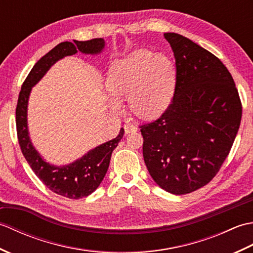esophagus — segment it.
<instances>
[{
    "label": "esophagus",
    "mask_w": 253,
    "mask_h": 253,
    "mask_svg": "<svg viewBox=\"0 0 253 253\" xmlns=\"http://www.w3.org/2000/svg\"><path fill=\"white\" fill-rule=\"evenodd\" d=\"M124 129H125V133H130V132H136L138 130V127L135 125V124H125Z\"/></svg>",
    "instance_id": "esophagus-1"
}]
</instances>
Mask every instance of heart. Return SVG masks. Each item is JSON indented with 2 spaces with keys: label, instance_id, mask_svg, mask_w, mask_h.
<instances>
[{
  "label": "heart",
  "instance_id": "1",
  "mask_svg": "<svg viewBox=\"0 0 253 253\" xmlns=\"http://www.w3.org/2000/svg\"><path fill=\"white\" fill-rule=\"evenodd\" d=\"M106 88L112 94L110 105L121 109L120 99L129 101L131 111L139 117L154 118L168 109L175 88L173 63L163 54L136 50L112 64Z\"/></svg>",
  "mask_w": 253,
  "mask_h": 253
}]
</instances>
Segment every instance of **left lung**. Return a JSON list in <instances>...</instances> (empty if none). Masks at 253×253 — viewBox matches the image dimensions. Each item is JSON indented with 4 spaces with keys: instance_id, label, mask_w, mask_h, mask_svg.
<instances>
[{
    "instance_id": "1",
    "label": "left lung",
    "mask_w": 253,
    "mask_h": 253,
    "mask_svg": "<svg viewBox=\"0 0 253 253\" xmlns=\"http://www.w3.org/2000/svg\"><path fill=\"white\" fill-rule=\"evenodd\" d=\"M174 53L176 84L168 109L139 126L142 153L153 180L186 195L215 176L237 135L243 106L226 66L195 42L164 34Z\"/></svg>"
}]
</instances>
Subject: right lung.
Masks as SVG:
<instances>
[{
  "instance_id": "add662e5",
  "label": "right lung",
  "mask_w": 253,
  "mask_h": 253,
  "mask_svg": "<svg viewBox=\"0 0 253 253\" xmlns=\"http://www.w3.org/2000/svg\"><path fill=\"white\" fill-rule=\"evenodd\" d=\"M62 42L42 56L32 67L21 85L16 106V129L18 143L27 162L46 188L57 195L69 199H80L91 195L103 180L109 169L111 155L123 138L124 128L113 140L91 150L84 157L69 165L57 168L44 162L32 147L27 127V105L31 88L44 76L50 67L64 56L76 54L78 51L85 54L100 53L104 47V40L95 38L88 41Z\"/></svg>"
}]
</instances>
